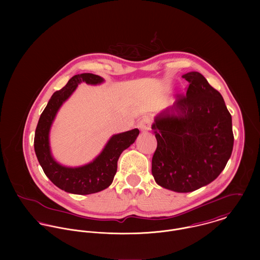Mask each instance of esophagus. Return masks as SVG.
<instances>
[{
    "label": "esophagus",
    "instance_id": "1",
    "mask_svg": "<svg viewBox=\"0 0 260 260\" xmlns=\"http://www.w3.org/2000/svg\"><path fill=\"white\" fill-rule=\"evenodd\" d=\"M138 127L141 131H148L151 129V119L149 117H143L139 121Z\"/></svg>",
    "mask_w": 260,
    "mask_h": 260
}]
</instances>
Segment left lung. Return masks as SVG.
<instances>
[{"instance_id": "left-lung-1", "label": "left lung", "mask_w": 260, "mask_h": 260, "mask_svg": "<svg viewBox=\"0 0 260 260\" xmlns=\"http://www.w3.org/2000/svg\"><path fill=\"white\" fill-rule=\"evenodd\" d=\"M182 77L189 83L186 95L177 94L174 105L152 125L157 139L152 175L158 185L184 193L218 177L231 156L234 136L221 94L198 72Z\"/></svg>"}]
</instances>
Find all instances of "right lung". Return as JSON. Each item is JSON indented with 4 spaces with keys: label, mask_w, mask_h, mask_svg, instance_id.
<instances>
[{
    "label": "right lung",
    "mask_w": 260,
    "mask_h": 260,
    "mask_svg": "<svg viewBox=\"0 0 260 260\" xmlns=\"http://www.w3.org/2000/svg\"><path fill=\"white\" fill-rule=\"evenodd\" d=\"M81 82L96 85L103 82V79L90 73L75 75L65 87L56 91L40 116L35 132L34 147L44 173L55 185L69 193L86 195L99 192L111 185L121 153L134 143L139 130L136 128L112 136L102 153L93 162L85 166L68 168L58 164L50 152L49 131L56 113Z\"/></svg>",
    "instance_id": "add662e5"
}]
</instances>
